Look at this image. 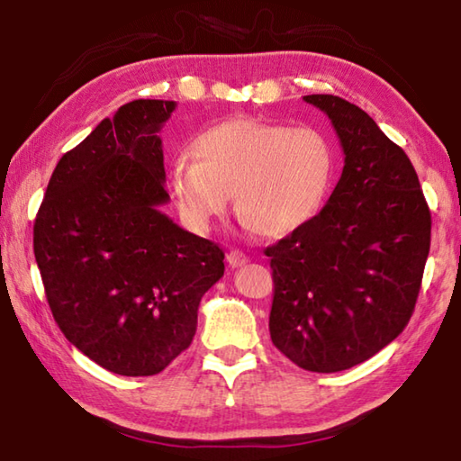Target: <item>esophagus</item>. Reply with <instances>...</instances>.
I'll use <instances>...</instances> for the list:
<instances>
[{
	"label": "esophagus",
	"mask_w": 461,
	"mask_h": 461,
	"mask_svg": "<svg viewBox=\"0 0 461 461\" xmlns=\"http://www.w3.org/2000/svg\"><path fill=\"white\" fill-rule=\"evenodd\" d=\"M228 264L231 268H240V267H244V264L248 262V256L246 254H241L240 249H231V252L228 254Z\"/></svg>",
	"instance_id": "obj_1"
}]
</instances>
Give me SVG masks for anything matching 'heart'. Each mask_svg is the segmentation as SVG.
Returning a JSON list of instances; mask_svg holds the SVG:
<instances>
[{
  "instance_id": "1",
  "label": "heart",
  "mask_w": 461,
  "mask_h": 461,
  "mask_svg": "<svg viewBox=\"0 0 461 461\" xmlns=\"http://www.w3.org/2000/svg\"><path fill=\"white\" fill-rule=\"evenodd\" d=\"M189 156L170 162L167 183L193 231L209 233L236 194L240 217L283 238L321 212L335 175V148L313 126L225 120L203 130Z\"/></svg>"
}]
</instances>
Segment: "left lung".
<instances>
[{
    "label": "left lung",
    "mask_w": 461,
    "mask_h": 461,
    "mask_svg": "<svg viewBox=\"0 0 461 461\" xmlns=\"http://www.w3.org/2000/svg\"><path fill=\"white\" fill-rule=\"evenodd\" d=\"M331 120L343 170L327 205L267 248L270 339L309 372L348 370L378 354L415 311L431 212L409 156L376 122L335 95H305Z\"/></svg>",
    "instance_id": "8db88e82"
}]
</instances>
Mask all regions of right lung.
Segmentation results:
<instances>
[{
	"instance_id": "right-lung-1",
	"label": "right lung",
	"mask_w": 461,
	"mask_h": 461,
	"mask_svg": "<svg viewBox=\"0 0 461 461\" xmlns=\"http://www.w3.org/2000/svg\"><path fill=\"white\" fill-rule=\"evenodd\" d=\"M175 101L136 99L62 154L34 221L52 317L113 374L152 376L191 346L223 249L160 212L168 203L160 128Z\"/></svg>"
}]
</instances>
